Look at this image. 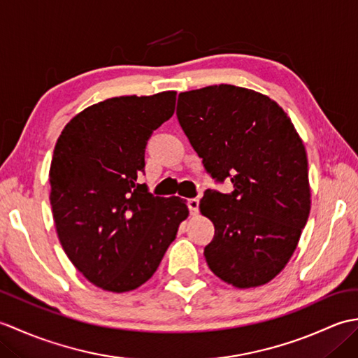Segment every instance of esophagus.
I'll use <instances>...</instances> for the list:
<instances>
[{"instance_id": "1", "label": "esophagus", "mask_w": 358, "mask_h": 358, "mask_svg": "<svg viewBox=\"0 0 358 358\" xmlns=\"http://www.w3.org/2000/svg\"><path fill=\"white\" fill-rule=\"evenodd\" d=\"M187 206H189V210H191V215H196V214H199L200 200L199 199H189L187 200Z\"/></svg>"}]
</instances>
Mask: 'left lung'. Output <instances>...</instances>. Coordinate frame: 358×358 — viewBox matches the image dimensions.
Returning a JSON list of instances; mask_svg holds the SVG:
<instances>
[{
  "mask_svg": "<svg viewBox=\"0 0 358 358\" xmlns=\"http://www.w3.org/2000/svg\"><path fill=\"white\" fill-rule=\"evenodd\" d=\"M177 118L206 172L200 210L215 226L208 266L235 287L268 283L287 264L310 210L308 158L291 120L269 96L231 85L178 95Z\"/></svg>",
  "mask_w": 358,
  "mask_h": 358,
  "instance_id": "8db88e82",
  "label": "left lung"
}]
</instances>
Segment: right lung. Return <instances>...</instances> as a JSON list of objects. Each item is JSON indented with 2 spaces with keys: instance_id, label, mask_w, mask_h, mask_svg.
Returning a JSON list of instances; mask_svg holds the SVG:
<instances>
[{
  "instance_id": "1",
  "label": "right lung",
  "mask_w": 358,
  "mask_h": 358,
  "mask_svg": "<svg viewBox=\"0 0 358 358\" xmlns=\"http://www.w3.org/2000/svg\"><path fill=\"white\" fill-rule=\"evenodd\" d=\"M175 100L169 90L90 106L67 123L53 150L50 204L59 243L104 291L146 283L189 215L186 200L154 196L136 181L148 140L173 115Z\"/></svg>"
}]
</instances>
